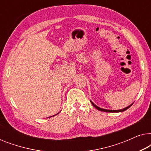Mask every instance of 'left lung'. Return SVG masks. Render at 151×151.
<instances>
[{"label": "left lung", "mask_w": 151, "mask_h": 151, "mask_svg": "<svg viewBox=\"0 0 151 151\" xmlns=\"http://www.w3.org/2000/svg\"><path fill=\"white\" fill-rule=\"evenodd\" d=\"M90 101H91V104H93V106L96 109H98V110H99V111H104V112H109V113H118V112H123V111H126V110H127L128 109L130 108V107H131V106H132V105H133V103H132V104H130L129 106L126 107V108H124V109H119V110H109V109H104L100 108V107H99V106H96V105L91 100H90Z\"/></svg>", "instance_id": "left-lung-1"}]
</instances>
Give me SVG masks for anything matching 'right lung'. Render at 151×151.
<instances>
[{
	"label": "right lung",
	"instance_id": "obj_1",
	"mask_svg": "<svg viewBox=\"0 0 151 151\" xmlns=\"http://www.w3.org/2000/svg\"><path fill=\"white\" fill-rule=\"evenodd\" d=\"M57 114H58V113H57ZM57 114H56V115H57ZM54 115H53V116H54ZM51 117H52V116H51Z\"/></svg>",
	"mask_w": 151,
	"mask_h": 151
}]
</instances>
